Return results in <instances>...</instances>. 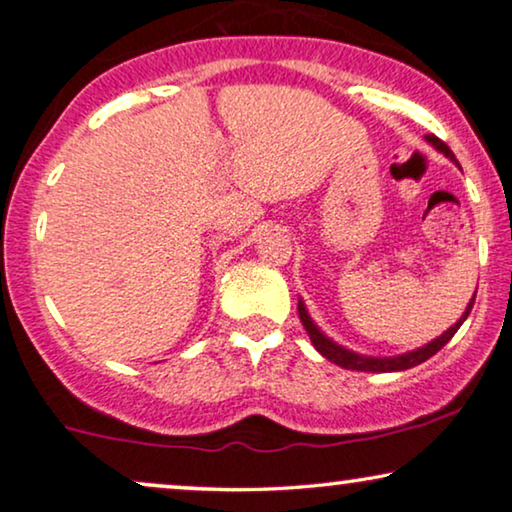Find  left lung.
<instances>
[{
	"instance_id": "1",
	"label": "left lung",
	"mask_w": 512,
	"mask_h": 512,
	"mask_svg": "<svg viewBox=\"0 0 512 512\" xmlns=\"http://www.w3.org/2000/svg\"><path fill=\"white\" fill-rule=\"evenodd\" d=\"M424 139H426V142H429L431 146H436V149H438L440 153H445V156L450 158L452 163H457V158H454V153H452L450 149H447V144L440 142V139H438L436 135H426ZM473 303H475V296L471 298V303H468L466 312L461 314L457 324L447 328V331H445L443 335H438V338L431 340L429 345L417 347V349H412V352H405V354H398V356H366V354H356V352H352V349L338 345V342H333L324 331H321V328H319L317 324H314L303 300H298V317H300V321H303L305 331H307V335H310L312 345L317 347V352H319L321 356H326L328 361L338 363L340 368L361 370V373H398V370L415 368V366H419V363H424L426 359H431V356L436 354V352H440V349H443V347L447 345V342L452 340V335L459 331V326L464 324L468 314H471Z\"/></svg>"
}]
</instances>
